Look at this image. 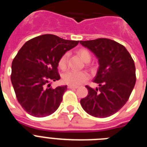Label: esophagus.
Listing matches in <instances>:
<instances>
[{
	"instance_id": "obj_1",
	"label": "esophagus",
	"mask_w": 147,
	"mask_h": 147,
	"mask_svg": "<svg viewBox=\"0 0 147 147\" xmlns=\"http://www.w3.org/2000/svg\"><path fill=\"white\" fill-rule=\"evenodd\" d=\"M67 88H69V89H76V88H78V86H73V85H67Z\"/></svg>"
}]
</instances>
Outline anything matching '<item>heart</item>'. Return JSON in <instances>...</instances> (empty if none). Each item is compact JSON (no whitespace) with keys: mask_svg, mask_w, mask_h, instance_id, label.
Segmentation results:
<instances>
[{"mask_svg":"<svg viewBox=\"0 0 147 147\" xmlns=\"http://www.w3.org/2000/svg\"><path fill=\"white\" fill-rule=\"evenodd\" d=\"M78 54L84 62H88L91 59V55L88 50L85 49H82L79 50ZM67 56L68 54H63L59 59L58 65L61 69H65L67 65ZM88 75L85 71H67L62 76V80L65 84L73 86H76L88 80Z\"/></svg>","mask_w":147,"mask_h":147,"instance_id":"b5f03b06","label":"heart"}]
</instances>
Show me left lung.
Listing matches in <instances>:
<instances>
[{"instance_id":"obj_1","label":"left lung","mask_w":147,"mask_h":147,"mask_svg":"<svg viewBox=\"0 0 147 147\" xmlns=\"http://www.w3.org/2000/svg\"><path fill=\"white\" fill-rule=\"evenodd\" d=\"M80 43L95 54L99 65L93 79L98 88L87 85L88 94L80 104L89 115L108 117L129 99L136 82L135 62L124 45L114 40L98 38Z\"/></svg>"}]
</instances>
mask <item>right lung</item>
Listing matches in <instances>:
<instances>
[{"label":"right lung","mask_w":147,"mask_h":147,"mask_svg":"<svg viewBox=\"0 0 147 147\" xmlns=\"http://www.w3.org/2000/svg\"><path fill=\"white\" fill-rule=\"evenodd\" d=\"M78 43L43 34L27 41L19 50L11 63V81L18 102L29 115L45 117L59 107L67 85L53 89L49 82L60 79L59 59Z\"/></svg>","instance_id":"right-lung-1"}]
</instances>
